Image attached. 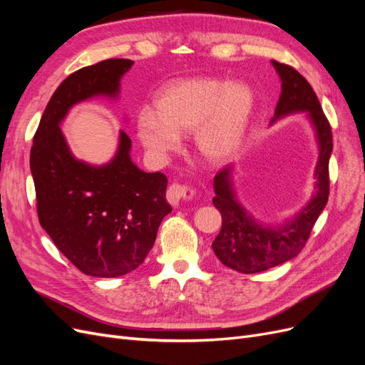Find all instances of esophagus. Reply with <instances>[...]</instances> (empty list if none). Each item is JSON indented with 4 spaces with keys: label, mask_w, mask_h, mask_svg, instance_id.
Masks as SVG:
<instances>
[{
    "label": "esophagus",
    "mask_w": 365,
    "mask_h": 365,
    "mask_svg": "<svg viewBox=\"0 0 365 365\" xmlns=\"http://www.w3.org/2000/svg\"><path fill=\"white\" fill-rule=\"evenodd\" d=\"M193 189L189 185H182V184H172L168 192H165V200L170 205H180L181 201L192 200L193 196Z\"/></svg>",
    "instance_id": "obj_1"
}]
</instances>
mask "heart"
I'll return each mask as SVG.
<instances>
[{"instance_id": "obj_1", "label": "heart", "mask_w": 365, "mask_h": 365, "mask_svg": "<svg viewBox=\"0 0 365 365\" xmlns=\"http://www.w3.org/2000/svg\"><path fill=\"white\" fill-rule=\"evenodd\" d=\"M256 97L248 86L208 77H190L165 85L153 111L137 117L141 145L163 160L181 146L180 137L193 134L197 155L207 164H224L244 143Z\"/></svg>"}]
</instances>
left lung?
Listing matches in <instances>:
<instances>
[{
    "instance_id": "1",
    "label": "left lung",
    "mask_w": 365,
    "mask_h": 365,
    "mask_svg": "<svg viewBox=\"0 0 365 365\" xmlns=\"http://www.w3.org/2000/svg\"><path fill=\"white\" fill-rule=\"evenodd\" d=\"M282 81V94L275 106L271 125L292 114L303 113L311 123L317 146L315 192L309 202L282 224H263L237 200L233 165L220 170L213 181V205L222 215V228L212 244L217 259L225 267L254 274L277 267L294 259L304 247L318 216L329 200V160L334 149L332 129L318 97L304 77L289 65L272 61Z\"/></svg>"
}]
</instances>
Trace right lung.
Here are the masks:
<instances>
[{"label": "right lung", "mask_w": 365, "mask_h": 365, "mask_svg": "<svg viewBox=\"0 0 365 365\" xmlns=\"http://www.w3.org/2000/svg\"><path fill=\"white\" fill-rule=\"evenodd\" d=\"M134 62L108 59L70 74L51 96L30 150L38 216L54 245L93 277H120L145 262L172 207L168 178L130 160V138L120 130L115 155L94 165L77 160L61 123L70 109L96 97L117 98Z\"/></svg>", "instance_id": "obj_1"}]
</instances>
